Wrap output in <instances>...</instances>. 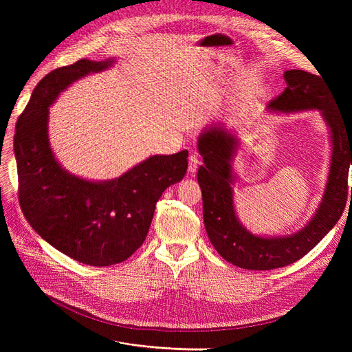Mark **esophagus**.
<instances>
[{
	"instance_id": "1",
	"label": "esophagus",
	"mask_w": 352,
	"mask_h": 352,
	"mask_svg": "<svg viewBox=\"0 0 352 352\" xmlns=\"http://www.w3.org/2000/svg\"><path fill=\"white\" fill-rule=\"evenodd\" d=\"M199 163H201V160H199V157L194 153V154H190L189 155V164H188V172L189 173H194L195 170L198 168V166H199Z\"/></svg>"
}]
</instances>
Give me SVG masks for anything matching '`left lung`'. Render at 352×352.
Returning <instances> with one entry per match:
<instances>
[{"mask_svg":"<svg viewBox=\"0 0 352 352\" xmlns=\"http://www.w3.org/2000/svg\"><path fill=\"white\" fill-rule=\"evenodd\" d=\"M322 76V74H320ZM304 70H286L285 91L270 101L276 111L320 110L333 140V155L323 202L308 225L291 236H255L238 221L233 210L230 160L236 148L233 136L212 126L198 140L204 164L198 168L202 190V214L212 247L226 261L248 270H273L302 258L332 229L346 206L352 186L348 185L352 166V117L345 119L329 83Z\"/></svg>","mask_w":352,"mask_h":352,"instance_id":"1","label":"left lung"}]
</instances>
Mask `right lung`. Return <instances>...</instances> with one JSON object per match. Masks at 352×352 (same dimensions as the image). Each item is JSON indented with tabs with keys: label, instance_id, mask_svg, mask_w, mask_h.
<instances>
[{
	"label": "right lung",
	"instance_id": "obj_1",
	"mask_svg": "<svg viewBox=\"0 0 352 352\" xmlns=\"http://www.w3.org/2000/svg\"><path fill=\"white\" fill-rule=\"evenodd\" d=\"M79 60L48 73L16 124L19 202L29 225L60 252L88 265L122 263L144 243L157 201L186 173L188 151L153 155L119 179L88 182L56 162L48 142V107L79 78L111 66Z\"/></svg>",
	"mask_w": 352,
	"mask_h": 352
}]
</instances>
